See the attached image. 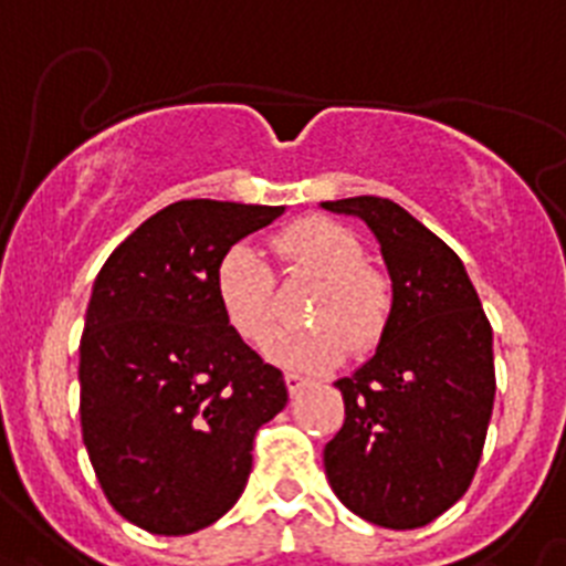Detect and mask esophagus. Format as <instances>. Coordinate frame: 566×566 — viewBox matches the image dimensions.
I'll list each match as a JSON object with an SVG mask.
<instances>
[{
	"label": "esophagus",
	"instance_id": "obj_1",
	"mask_svg": "<svg viewBox=\"0 0 566 566\" xmlns=\"http://www.w3.org/2000/svg\"><path fill=\"white\" fill-rule=\"evenodd\" d=\"M284 385H287L290 396H296V392H302L307 387V378L298 376V373H284Z\"/></svg>",
	"mask_w": 566,
	"mask_h": 566
}]
</instances>
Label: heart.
Segmentation results:
<instances>
[{
	"mask_svg": "<svg viewBox=\"0 0 566 566\" xmlns=\"http://www.w3.org/2000/svg\"><path fill=\"white\" fill-rule=\"evenodd\" d=\"M279 259L293 270L322 276L307 307L316 324L276 331L264 342L273 365L293 370H331L347 353H370L387 331L392 290L385 273L367 268L365 248L344 224L307 216L276 235ZM216 304L224 322L248 344H259L276 318V282L259 250L230 244L216 262Z\"/></svg>",
	"mask_w": 566,
	"mask_h": 566,
	"instance_id": "b5f03b06",
	"label": "heart"
}]
</instances>
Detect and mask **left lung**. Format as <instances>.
Masks as SVG:
<instances>
[{"mask_svg": "<svg viewBox=\"0 0 566 566\" xmlns=\"http://www.w3.org/2000/svg\"><path fill=\"white\" fill-rule=\"evenodd\" d=\"M358 216L392 282L387 331L370 361L338 378L344 424L324 473L344 507L387 530H416L467 493L495 399L493 327L459 255L396 201H322Z\"/></svg>", "mask_w": 566, "mask_h": 566, "instance_id": "obj_1", "label": "left lung"}]
</instances>
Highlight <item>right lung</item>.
<instances>
[{"instance_id":"obj_1","label":"right lung","mask_w":566,"mask_h":566,"mask_svg":"<svg viewBox=\"0 0 566 566\" xmlns=\"http://www.w3.org/2000/svg\"><path fill=\"white\" fill-rule=\"evenodd\" d=\"M284 208L181 199L113 250L78 344L82 439L113 510L188 535L233 507L255 430L287 405L282 370L224 322L216 262Z\"/></svg>"}]
</instances>
